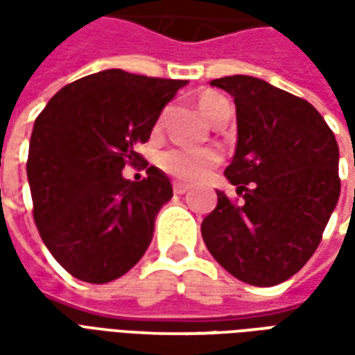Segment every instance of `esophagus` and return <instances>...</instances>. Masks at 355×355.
I'll return each instance as SVG.
<instances>
[{"instance_id": "esophagus-1", "label": "esophagus", "mask_w": 355, "mask_h": 355, "mask_svg": "<svg viewBox=\"0 0 355 355\" xmlns=\"http://www.w3.org/2000/svg\"><path fill=\"white\" fill-rule=\"evenodd\" d=\"M173 192H175V193H186V192H188V186H186L184 182H178V180H175V182H173Z\"/></svg>"}]
</instances>
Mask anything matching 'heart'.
<instances>
[{
  "label": "heart",
  "mask_w": 355,
  "mask_h": 355,
  "mask_svg": "<svg viewBox=\"0 0 355 355\" xmlns=\"http://www.w3.org/2000/svg\"><path fill=\"white\" fill-rule=\"evenodd\" d=\"M224 106H228V101L215 91H207L200 96L201 112L211 121H215ZM220 162H223V152L211 146H173L157 155L159 169L184 182L203 180Z\"/></svg>",
  "instance_id": "heart-1"
}]
</instances>
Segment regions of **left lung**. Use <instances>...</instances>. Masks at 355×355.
I'll return each instance as SVG.
<instances>
[{
	"label": "left lung",
	"instance_id": "obj_1",
	"mask_svg": "<svg viewBox=\"0 0 355 355\" xmlns=\"http://www.w3.org/2000/svg\"><path fill=\"white\" fill-rule=\"evenodd\" d=\"M211 85L236 102L238 146L224 175L241 200L216 192L201 236L234 277L272 287L297 274L320 245L340 196L338 144L320 112L300 96L251 76Z\"/></svg>",
	"mask_w": 355,
	"mask_h": 355
}]
</instances>
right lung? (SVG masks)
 Returning a JSON list of instances; mask_svg holds the SVG:
<instances>
[{
  "label": "right lung",
  "instance_id": "1",
  "mask_svg": "<svg viewBox=\"0 0 355 355\" xmlns=\"http://www.w3.org/2000/svg\"><path fill=\"white\" fill-rule=\"evenodd\" d=\"M184 80L104 70L68 83L35 117L26 173L43 243L68 274L108 283L146 253L173 198L169 178L135 150ZM125 164L147 169L137 183Z\"/></svg>",
  "mask_w": 355,
  "mask_h": 355
}]
</instances>
